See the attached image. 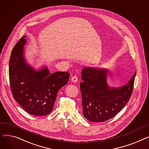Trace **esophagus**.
I'll list each match as a JSON object with an SVG mask.
<instances>
[{"label": "esophagus", "instance_id": "34e87169", "mask_svg": "<svg viewBox=\"0 0 149 149\" xmlns=\"http://www.w3.org/2000/svg\"><path fill=\"white\" fill-rule=\"evenodd\" d=\"M71 80L73 82H77L78 80V77L77 75H74L73 77H71Z\"/></svg>", "mask_w": 149, "mask_h": 149}]
</instances>
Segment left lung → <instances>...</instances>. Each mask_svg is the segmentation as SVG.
Segmentation results:
<instances>
[{
  "instance_id": "left-lung-1",
  "label": "left lung",
  "mask_w": 149,
  "mask_h": 149,
  "mask_svg": "<svg viewBox=\"0 0 149 149\" xmlns=\"http://www.w3.org/2000/svg\"><path fill=\"white\" fill-rule=\"evenodd\" d=\"M106 69L85 68L82 70L80 91L83 115L92 122H104L113 118L129 101L134 89L135 74L127 84L110 88L106 82Z\"/></svg>"
}]
</instances>
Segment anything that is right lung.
Wrapping results in <instances>:
<instances>
[{
  "label": "right lung",
  "instance_id": "add662e5",
  "mask_svg": "<svg viewBox=\"0 0 149 149\" xmlns=\"http://www.w3.org/2000/svg\"><path fill=\"white\" fill-rule=\"evenodd\" d=\"M25 36L22 37L11 52L9 64L11 91L14 100L31 115L45 116L50 113L59 89L66 85L68 72L51 74L44 68L37 71L23 58Z\"/></svg>",
  "mask_w": 149,
  "mask_h": 149
}]
</instances>
